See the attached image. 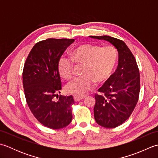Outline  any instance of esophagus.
Wrapping results in <instances>:
<instances>
[{"label":"esophagus","instance_id":"esophagus-1","mask_svg":"<svg viewBox=\"0 0 158 158\" xmlns=\"http://www.w3.org/2000/svg\"><path fill=\"white\" fill-rule=\"evenodd\" d=\"M74 100H75V102H78L81 100L83 99H84L85 98V96H78V95H74L73 96Z\"/></svg>","mask_w":158,"mask_h":158}]
</instances>
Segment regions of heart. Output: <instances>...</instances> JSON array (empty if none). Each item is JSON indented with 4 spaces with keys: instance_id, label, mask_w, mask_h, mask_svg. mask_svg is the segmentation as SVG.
Segmentation results:
<instances>
[{
    "instance_id": "obj_1",
    "label": "heart",
    "mask_w": 158,
    "mask_h": 158,
    "mask_svg": "<svg viewBox=\"0 0 158 158\" xmlns=\"http://www.w3.org/2000/svg\"><path fill=\"white\" fill-rule=\"evenodd\" d=\"M70 58H60L58 70L63 79L69 80L74 73V63L83 65L81 75L73 79L65 87L66 92L82 96L92 89L95 83H102L107 81L115 69L118 53L113 46L100 47L98 45L83 44L74 48Z\"/></svg>"
}]
</instances>
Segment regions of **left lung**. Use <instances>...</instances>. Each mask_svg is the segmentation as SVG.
I'll return each mask as SVG.
<instances>
[{
	"label": "left lung",
	"mask_w": 158,
	"mask_h": 158,
	"mask_svg": "<svg viewBox=\"0 0 158 158\" xmlns=\"http://www.w3.org/2000/svg\"><path fill=\"white\" fill-rule=\"evenodd\" d=\"M105 40L118 52L117 70L96 94L94 115L96 123L106 128H113L129 118L138 102L140 74L135 56L122 40L109 36H89Z\"/></svg>",
	"instance_id": "8db88e82"
}]
</instances>
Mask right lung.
Masks as SVG:
<instances>
[{
    "instance_id": "1",
    "label": "right lung",
    "mask_w": 158,
    "mask_h": 158,
    "mask_svg": "<svg viewBox=\"0 0 158 158\" xmlns=\"http://www.w3.org/2000/svg\"><path fill=\"white\" fill-rule=\"evenodd\" d=\"M73 39H48L33 47L23 70V87L26 102L36 119L51 129H60L71 122L73 96L60 95L61 80L58 70L60 57Z\"/></svg>"
}]
</instances>
